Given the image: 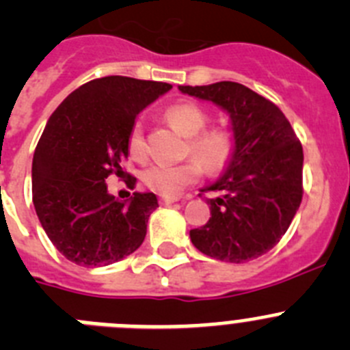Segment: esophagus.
<instances>
[{"instance_id":"34e87169","label":"esophagus","mask_w":350,"mask_h":350,"mask_svg":"<svg viewBox=\"0 0 350 350\" xmlns=\"http://www.w3.org/2000/svg\"><path fill=\"white\" fill-rule=\"evenodd\" d=\"M159 202H160V205H171V204H174V202H178V198H174V197H160Z\"/></svg>"}]
</instances>
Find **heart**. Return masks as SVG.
Instances as JSON below:
<instances>
[{"label":"heart","mask_w":350,"mask_h":350,"mask_svg":"<svg viewBox=\"0 0 350 350\" xmlns=\"http://www.w3.org/2000/svg\"><path fill=\"white\" fill-rule=\"evenodd\" d=\"M165 119L174 129L188 138L186 155H193L195 159L185 160L181 164H157L148 165L143 171V183L150 190L162 197H178L186 186L193 185L200 179L202 165L207 171H223L230 164L233 157L234 142L233 136L224 129H208V116L200 105L185 101L169 107ZM127 150L131 157L143 160L146 157L145 131L142 120H136L131 127L127 138Z\"/></svg>","instance_id":"b5f03b06"}]
</instances>
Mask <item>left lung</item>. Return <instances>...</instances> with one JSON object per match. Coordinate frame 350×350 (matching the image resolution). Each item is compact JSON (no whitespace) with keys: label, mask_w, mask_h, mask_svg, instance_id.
<instances>
[{"label":"left lung","mask_w":350,"mask_h":350,"mask_svg":"<svg viewBox=\"0 0 350 350\" xmlns=\"http://www.w3.org/2000/svg\"><path fill=\"white\" fill-rule=\"evenodd\" d=\"M179 91L226 110L234 138L224 174L202 190L221 195L207 200L211 217L190 231L191 243L224 262L257 259L282 240L302 202V145L285 113L243 84L221 81Z\"/></svg>","instance_id":"1"}]
</instances>
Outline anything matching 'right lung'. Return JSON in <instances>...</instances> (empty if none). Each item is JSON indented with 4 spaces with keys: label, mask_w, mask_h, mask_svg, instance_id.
Segmentation results:
<instances>
[{
    "label": "right lung",
    "mask_w": 350,
    "mask_h": 350,
    "mask_svg": "<svg viewBox=\"0 0 350 350\" xmlns=\"http://www.w3.org/2000/svg\"><path fill=\"white\" fill-rule=\"evenodd\" d=\"M171 84L124 76L93 79L51 113L32 159V202L42 230L68 260L109 266L143 243L159 202L135 191L119 202L105 179L127 159L135 119ZM127 186L135 188L131 174Z\"/></svg>",
    "instance_id": "right-lung-1"
}]
</instances>
